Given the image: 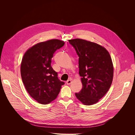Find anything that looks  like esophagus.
Returning a JSON list of instances; mask_svg holds the SVG:
<instances>
[{
  "label": "esophagus",
  "mask_w": 135,
  "mask_h": 135,
  "mask_svg": "<svg viewBox=\"0 0 135 135\" xmlns=\"http://www.w3.org/2000/svg\"><path fill=\"white\" fill-rule=\"evenodd\" d=\"M71 83H72V80H70V79L68 80L67 81V82H66V83H67V85H70V84H71Z\"/></svg>",
  "instance_id": "1"
}]
</instances>
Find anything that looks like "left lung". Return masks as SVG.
I'll use <instances>...</instances> for the list:
<instances>
[{
  "mask_svg": "<svg viewBox=\"0 0 135 135\" xmlns=\"http://www.w3.org/2000/svg\"><path fill=\"white\" fill-rule=\"evenodd\" d=\"M79 57L83 88L75 93L85 105L97 103L107 93L113 78V66L108 51L95 42L80 39L68 40Z\"/></svg>",
  "mask_w": 135,
  "mask_h": 135,
  "instance_id": "obj_1",
  "label": "left lung"
}]
</instances>
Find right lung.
I'll return each instance as SVG.
<instances>
[{
    "label": "right lung",
    "mask_w": 135,
    "mask_h": 135,
    "mask_svg": "<svg viewBox=\"0 0 135 135\" xmlns=\"http://www.w3.org/2000/svg\"><path fill=\"white\" fill-rule=\"evenodd\" d=\"M64 44V41L58 39L39 42L23 56L21 78L28 93L39 103L46 104L55 100L65 84L51 66L54 53Z\"/></svg>",
    "instance_id": "right-lung-1"
}]
</instances>
